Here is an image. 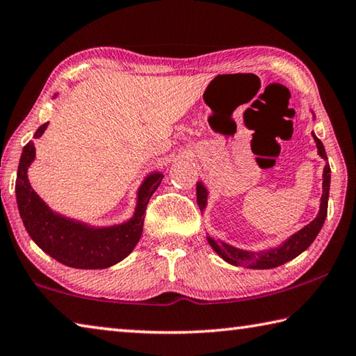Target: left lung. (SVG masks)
Returning <instances> with one entry per match:
<instances>
[{
  "label": "left lung",
  "instance_id": "left-lung-1",
  "mask_svg": "<svg viewBox=\"0 0 356 356\" xmlns=\"http://www.w3.org/2000/svg\"><path fill=\"white\" fill-rule=\"evenodd\" d=\"M312 134L316 141V146H318V154L322 159L327 160L324 145H322V141L316 137L314 132ZM196 195L197 205L200 207V210H204L207 205V197H209V191H207L202 182H197ZM328 195H330V165H328L327 161L324 166V174H322V196L318 216H316L308 225H305V227L286 238L280 245L266 250L252 252L235 248V245L224 241H215L211 236H207V241H209L211 249L215 250L222 260L234 264V266H244L250 269H273L277 266H282L283 263L293 260L297 255H300L303 250H307L309 248V244L314 241V238L318 236L327 218Z\"/></svg>",
  "mask_w": 356,
  "mask_h": 356
}]
</instances>
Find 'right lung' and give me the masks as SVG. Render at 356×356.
<instances>
[{
  "label": "right lung",
  "instance_id": "right-lung-1",
  "mask_svg": "<svg viewBox=\"0 0 356 356\" xmlns=\"http://www.w3.org/2000/svg\"><path fill=\"white\" fill-rule=\"evenodd\" d=\"M47 127L48 122L38 127L34 138L42 137ZM34 159L35 146L34 141H29L23 147L18 165L15 195L24 227L38 248L65 266L77 269H104L124 260L140 240L146 205L159 188L163 174L152 172L143 180L137 193V207L129 221L108 227H92L53 211L32 190L28 168Z\"/></svg>",
  "mask_w": 356,
  "mask_h": 356
}]
</instances>
